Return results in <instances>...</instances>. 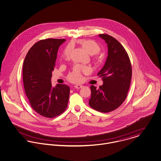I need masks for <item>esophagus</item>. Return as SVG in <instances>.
<instances>
[{"mask_svg": "<svg viewBox=\"0 0 161 161\" xmlns=\"http://www.w3.org/2000/svg\"><path fill=\"white\" fill-rule=\"evenodd\" d=\"M82 87H83V86H82V85H80V84H78V85H75V86H74V88H77V89L81 88Z\"/></svg>", "mask_w": 161, "mask_h": 161, "instance_id": "34e87169", "label": "esophagus"}]
</instances>
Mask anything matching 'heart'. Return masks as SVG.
<instances>
[{
	"mask_svg": "<svg viewBox=\"0 0 161 161\" xmlns=\"http://www.w3.org/2000/svg\"><path fill=\"white\" fill-rule=\"evenodd\" d=\"M89 54L94 55L99 52L100 50V47L99 45L92 40L80 39L77 41ZM71 53V48L70 46H68L63 51L61 55L62 59H68L70 57ZM90 71V68L86 66L76 65L74 66L73 71L68 76V79L69 81L73 82H80L82 79V74L88 73Z\"/></svg>",
	"mask_w": 161,
	"mask_h": 161,
	"instance_id": "b5f03b06",
	"label": "heart"
}]
</instances>
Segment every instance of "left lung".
<instances>
[{"label":"left lung","instance_id":"8db88e82","mask_svg":"<svg viewBox=\"0 0 161 161\" xmlns=\"http://www.w3.org/2000/svg\"><path fill=\"white\" fill-rule=\"evenodd\" d=\"M108 45V55L98 75L103 84L98 88L91 86L89 105L93 109L109 113L116 109L125 101L132 78V66L129 57L119 41L106 34H99Z\"/></svg>","mask_w":161,"mask_h":161}]
</instances>
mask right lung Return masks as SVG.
<instances>
[{
    "mask_svg": "<svg viewBox=\"0 0 161 161\" xmlns=\"http://www.w3.org/2000/svg\"><path fill=\"white\" fill-rule=\"evenodd\" d=\"M65 41H39L29 49L23 63V84L29 103L37 113L47 118L58 116L68 106L69 87L57 84L52 87L51 83L59 47Z\"/></svg>",
    "mask_w": 161,
    "mask_h": 161,
    "instance_id": "1",
    "label": "right lung"
}]
</instances>
